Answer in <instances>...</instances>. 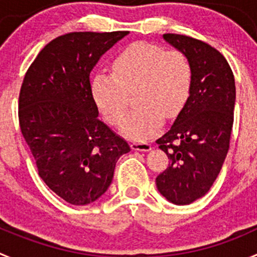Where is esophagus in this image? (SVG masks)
Listing matches in <instances>:
<instances>
[{
  "mask_svg": "<svg viewBox=\"0 0 257 257\" xmlns=\"http://www.w3.org/2000/svg\"><path fill=\"white\" fill-rule=\"evenodd\" d=\"M131 147H132V149H134V151H143V152L151 151V148H152L151 144L147 143V142H138V141L132 142Z\"/></svg>",
  "mask_w": 257,
  "mask_h": 257,
  "instance_id": "34e87169",
  "label": "esophagus"
}]
</instances>
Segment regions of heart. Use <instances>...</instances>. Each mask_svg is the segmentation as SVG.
<instances>
[{
    "label": "heart",
    "mask_w": 257,
    "mask_h": 257,
    "mask_svg": "<svg viewBox=\"0 0 257 257\" xmlns=\"http://www.w3.org/2000/svg\"><path fill=\"white\" fill-rule=\"evenodd\" d=\"M193 84V68L181 50H166L138 41L121 50L111 64V74L98 71L90 81L91 96L111 125L123 120L134 93L137 108L120 131L134 141L151 138L166 118H174L186 106Z\"/></svg>",
    "instance_id": "1"
}]
</instances>
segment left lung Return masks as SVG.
Segmentation results:
<instances>
[{"mask_svg": "<svg viewBox=\"0 0 257 257\" xmlns=\"http://www.w3.org/2000/svg\"><path fill=\"white\" fill-rule=\"evenodd\" d=\"M163 37L188 56L193 84L173 125L156 141L169 158L156 183L169 202L189 205L210 191L230 148L235 78L225 56L207 42L178 34Z\"/></svg>", "mask_w": 257, "mask_h": 257, "instance_id": "8db88e82", "label": "left lung"}]
</instances>
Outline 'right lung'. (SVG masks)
<instances>
[{"label":"right lung","instance_id":"1","mask_svg":"<svg viewBox=\"0 0 257 257\" xmlns=\"http://www.w3.org/2000/svg\"><path fill=\"white\" fill-rule=\"evenodd\" d=\"M128 31L70 32L50 41L25 74L20 129L39 176L71 205L105 193L128 142L99 120L90 73L101 55Z\"/></svg>","mask_w":257,"mask_h":257}]
</instances>
